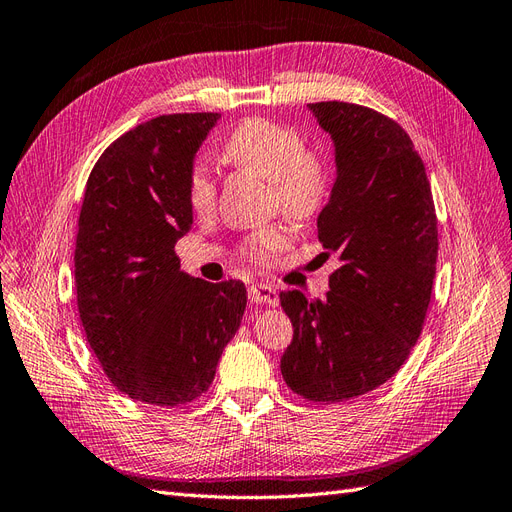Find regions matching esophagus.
I'll return each instance as SVG.
<instances>
[{"label": "esophagus", "instance_id": "1", "mask_svg": "<svg viewBox=\"0 0 512 512\" xmlns=\"http://www.w3.org/2000/svg\"><path fill=\"white\" fill-rule=\"evenodd\" d=\"M248 296H251V300L255 304H268V306H276L279 304V291H276L274 287L270 285H264V283H255L251 285V289H248Z\"/></svg>", "mask_w": 512, "mask_h": 512}]
</instances>
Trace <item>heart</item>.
Instances as JSON below:
<instances>
[{"label":"heart","mask_w":512,"mask_h":512,"mask_svg":"<svg viewBox=\"0 0 512 512\" xmlns=\"http://www.w3.org/2000/svg\"><path fill=\"white\" fill-rule=\"evenodd\" d=\"M231 165L244 167L270 180L274 203L291 218H309L324 201L330 184V167L324 154L304 148L296 128L270 118H248L231 130L221 148ZM188 203L197 214H210L216 206V184L208 165L195 163L188 173ZM294 229L289 223H272L255 229L240 244L248 261H268L289 246Z\"/></svg>","instance_id":"obj_1"}]
</instances>
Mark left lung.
<instances>
[{
    "label": "left lung",
    "instance_id": "1",
    "mask_svg": "<svg viewBox=\"0 0 512 512\" xmlns=\"http://www.w3.org/2000/svg\"><path fill=\"white\" fill-rule=\"evenodd\" d=\"M309 109L337 154L317 233L341 266L324 300L281 294L294 326L281 373L300 397L339 403L386 384L416 345L435 279L437 216L425 163L397 122L341 100Z\"/></svg>",
    "mask_w": 512,
    "mask_h": 512
}]
</instances>
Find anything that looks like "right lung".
Here are the masks:
<instances>
[{
  "mask_svg": "<svg viewBox=\"0 0 512 512\" xmlns=\"http://www.w3.org/2000/svg\"><path fill=\"white\" fill-rule=\"evenodd\" d=\"M216 120L143 122L100 154L85 184L75 248L85 337L115 388L158 407L210 388L246 309L244 283L193 279L175 255L193 225L188 173Z\"/></svg>",
  "mask_w": 512,
  "mask_h": 512,
  "instance_id": "add662e5",
  "label": "right lung"
}]
</instances>
